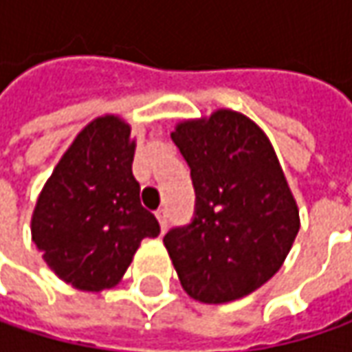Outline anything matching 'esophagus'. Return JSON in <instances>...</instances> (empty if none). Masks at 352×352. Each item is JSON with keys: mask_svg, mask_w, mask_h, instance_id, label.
Masks as SVG:
<instances>
[{"mask_svg": "<svg viewBox=\"0 0 352 352\" xmlns=\"http://www.w3.org/2000/svg\"><path fill=\"white\" fill-rule=\"evenodd\" d=\"M156 217H158V223L162 227V231H166V227H168V210L160 208V210L156 211Z\"/></svg>", "mask_w": 352, "mask_h": 352, "instance_id": "34e87169", "label": "esophagus"}]
</instances>
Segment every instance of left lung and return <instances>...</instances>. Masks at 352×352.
I'll return each mask as SVG.
<instances>
[{"label":"left lung","mask_w":352,"mask_h":352,"mask_svg":"<svg viewBox=\"0 0 352 352\" xmlns=\"http://www.w3.org/2000/svg\"><path fill=\"white\" fill-rule=\"evenodd\" d=\"M190 166L196 211L164 235L182 288L225 304L280 270L300 231V211L268 137L231 109L182 121L170 135Z\"/></svg>","instance_id":"obj_1"}]
</instances>
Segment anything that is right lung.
<instances>
[{
	"label": "right lung",
	"mask_w": 352,
	"mask_h": 352,
	"mask_svg": "<svg viewBox=\"0 0 352 352\" xmlns=\"http://www.w3.org/2000/svg\"><path fill=\"white\" fill-rule=\"evenodd\" d=\"M133 156L127 123L98 117L80 131L36 199L33 243L50 270L78 290L113 288L142 239L160 233L141 206Z\"/></svg>",
	"instance_id": "obj_1"
}]
</instances>
